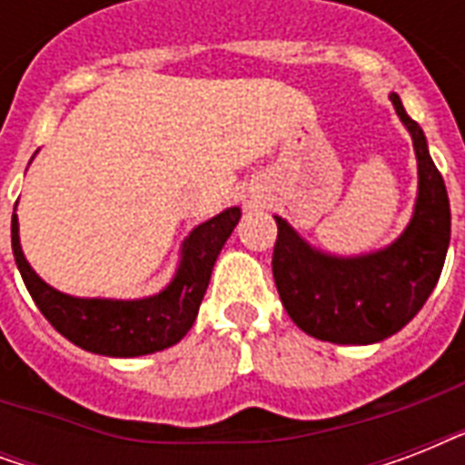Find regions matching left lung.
<instances>
[{"instance_id": "1", "label": "left lung", "mask_w": 465, "mask_h": 465, "mask_svg": "<svg viewBox=\"0 0 465 465\" xmlns=\"http://www.w3.org/2000/svg\"><path fill=\"white\" fill-rule=\"evenodd\" d=\"M418 156V200L411 224L391 246L354 258L311 248L282 217L277 222L272 277L290 318L304 332L338 345H371L411 323L437 287L451 239L444 178L422 127L391 94Z\"/></svg>"}]
</instances>
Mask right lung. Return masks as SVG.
I'll use <instances>...</instances> for the list:
<instances>
[{"mask_svg": "<svg viewBox=\"0 0 465 465\" xmlns=\"http://www.w3.org/2000/svg\"><path fill=\"white\" fill-rule=\"evenodd\" d=\"M241 210L229 207L195 226L183 241L173 280L154 297L79 299L53 290L25 261L18 241V217H11V251L28 294L40 313L82 350L105 357H140L175 345L195 323L219 251L239 224Z\"/></svg>", "mask_w": 465, "mask_h": 465, "instance_id": "1", "label": "right lung"}]
</instances>
